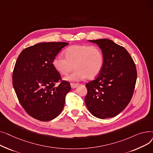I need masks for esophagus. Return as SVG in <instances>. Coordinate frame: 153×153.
I'll return each mask as SVG.
<instances>
[{"instance_id":"obj_1","label":"esophagus","mask_w":153,"mask_h":153,"mask_svg":"<svg viewBox=\"0 0 153 153\" xmlns=\"http://www.w3.org/2000/svg\"><path fill=\"white\" fill-rule=\"evenodd\" d=\"M70 85H71V88L72 89H74V88H76L78 85H79V84L78 83H71V84H70Z\"/></svg>"}]
</instances>
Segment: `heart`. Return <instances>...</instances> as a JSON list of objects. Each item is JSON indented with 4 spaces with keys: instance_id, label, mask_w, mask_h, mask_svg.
Listing matches in <instances>:
<instances>
[{
    "instance_id": "1",
    "label": "heart",
    "mask_w": 153,
    "mask_h": 153,
    "mask_svg": "<svg viewBox=\"0 0 153 153\" xmlns=\"http://www.w3.org/2000/svg\"><path fill=\"white\" fill-rule=\"evenodd\" d=\"M65 57L57 55L53 60V67L62 75H67L74 68L76 70L66 79L71 82L86 77L92 79L97 77L103 68L104 57L102 51L96 46L76 44L65 51Z\"/></svg>"
}]
</instances>
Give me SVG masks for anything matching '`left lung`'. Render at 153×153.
<instances>
[{
    "label": "left lung",
    "instance_id": "1",
    "mask_svg": "<svg viewBox=\"0 0 153 153\" xmlns=\"http://www.w3.org/2000/svg\"><path fill=\"white\" fill-rule=\"evenodd\" d=\"M103 52L104 66L97 77L86 84L85 102L96 117H113L127 106L135 87V64L123 47L107 39L89 40Z\"/></svg>",
    "mask_w": 153,
    "mask_h": 153
}]
</instances>
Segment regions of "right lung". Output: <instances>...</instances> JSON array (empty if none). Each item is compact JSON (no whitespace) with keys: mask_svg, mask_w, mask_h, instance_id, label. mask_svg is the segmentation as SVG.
Instances as JSON below:
<instances>
[{"mask_svg":"<svg viewBox=\"0 0 153 153\" xmlns=\"http://www.w3.org/2000/svg\"><path fill=\"white\" fill-rule=\"evenodd\" d=\"M68 42H41L25 48L14 67L12 83L20 104L32 117L49 121L61 113L70 83L62 79L52 62ZM59 83V85H56Z\"/></svg>","mask_w":153,"mask_h":153,"instance_id":"add662e5","label":"right lung"}]
</instances>
